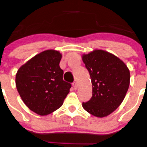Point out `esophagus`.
<instances>
[{
	"mask_svg": "<svg viewBox=\"0 0 147 147\" xmlns=\"http://www.w3.org/2000/svg\"><path fill=\"white\" fill-rule=\"evenodd\" d=\"M72 86H73L74 88L76 90V89H77V83L76 82H73L72 83Z\"/></svg>",
	"mask_w": 147,
	"mask_h": 147,
	"instance_id": "34e87169",
	"label": "esophagus"
}]
</instances>
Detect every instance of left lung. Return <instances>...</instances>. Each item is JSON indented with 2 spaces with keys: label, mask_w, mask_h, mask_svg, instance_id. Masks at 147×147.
I'll use <instances>...</instances> for the list:
<instances>
[{
  "label": "left lung",
  "mask_w": 147,
  "mask_h": 147,
  "mask_svg": "<svg viewBox=\"0 0 147 147\" xmlns=\"http://www.w3.org/2000/svg\"><path fill=\"white\" fill-rule=\"evenodd\" d=\"M82 59L92 84V97L83 102V109L98 117L107 116L125 98L129 85V70L123 61L103 50H94L83 55Z\"/></svg>",
  "instance_id": "obj_1"
}]
</instances>
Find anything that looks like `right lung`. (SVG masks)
<instances>
[{"label": "right lung", "instance_id": "obj_1", "mask_svg": "<svg viewBox=\"0 0 147 147\" xmlns=\"http://www.w3.org/2000/svg\"><path fill=\"white\" fill-rule=\"evenodd\" d=\"M61 58L59 51L46 50L18 70L17 90L24 104L36 114L47 115L57 110L69 93L71 84L63 80Z\"/></svg>", "mask_w": 147, "mask_h": 147}]
</instances>
